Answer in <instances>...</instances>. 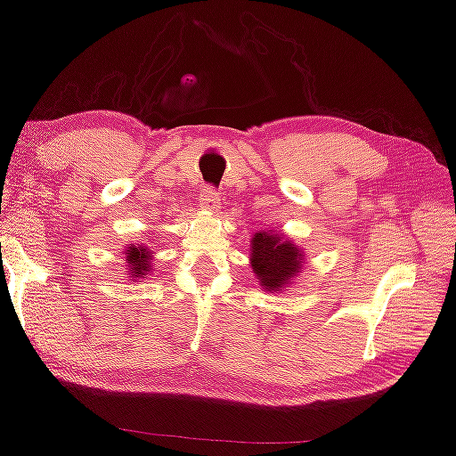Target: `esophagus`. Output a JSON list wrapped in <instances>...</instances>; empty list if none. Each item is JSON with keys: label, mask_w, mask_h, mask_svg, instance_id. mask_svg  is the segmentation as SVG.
<instances>
[{"label": "esophagus", "mask_w": 456, "mask_h": 456, "mask_svg": "<svg viewBox=\"0 0 456 456\" xmlns=\"http://www.w3.org/2000/svg\"><path fill=\"white\" fill-rule=\"evenodd\" d=\"M200 205L203 207L205 211L217 213L219 207H221V197L213 187H203L200 191Z\"/></svg>", "instance_id": "esophagus-1"}]
</instances>
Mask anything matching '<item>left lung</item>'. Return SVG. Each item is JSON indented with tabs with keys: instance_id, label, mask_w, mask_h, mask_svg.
I'll return each mask as SVG.
<instances>
[{
	"instance_id": "left-lung-1",
	"label": "left lung",
	"mask_w": 456,
	"mask_h": 456,
	"mask_svg": "<svg viewBox=\"0 0 456 456\" xmlns=\"http://www.w3.org/2000/svg\"><path fill=\"white\" fill-rule=\"evenodd\" d=\"M249 251L255 277L269 293H281L293 285L305 263V251L281 231H256Z\"/></svg>"
}]
</instances>
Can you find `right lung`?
<instances>
[{
  "label": "right lung",
  "instance_id": "right-lung-1",
  "mask_svg": "<svg viewBox=\"0 0 456 456\" xmlns=\"http://www.w3.org/2000/svg\"><path fill=\"white\" fill-rule=\"evenodd\" d=\"M126 267H127V277H131L129 281H137V279H145L149 273H151V261H153V253L149 247L145 245H135L129 243V247H126Z\"/></svg>",
  "mask_w": 456,
  "mask_h": 456
}]
</instances>
